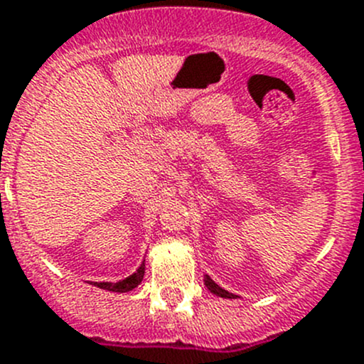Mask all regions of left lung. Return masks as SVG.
Returning <instances> with one entry per match:
<instances>
[{"instance_id":"left-lung-1","label":"left lung","mask_w":364,"mask_h":364,"mask_svg":"<svg viewBox=\"0 0 364 364\" xmlns=\"http://www.w3.org/2000/svg\"><path fill=\"white\" fill-rule=\"evenodd\" d=\"M204 285L209 289V291L213 292V294H216V296H220V297H229V299H236V297H237V296L230 294V292H227L225 289L218 287V285H216L215 282H213L211 278L208 277V274H205V277H204Z\"/></svg>"}]
</instances>
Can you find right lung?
<instances>
[{"label": "right lung", "instance_id": "1", "mask_svg": "<svg viewBox=\"0 0 364 364\" xmlns=\"http://www.w3.org/2000/svg\"><path fill=\"white\" fill-rule=\"evenodd\" d=\"M142 277H144V262L139 266V269L135 271L134 274H130V277L124 278V280L116 282V284H109V282H93V285H97V287H100V289H105V291L128 292V291H132V289H135L139 284H141Z\"/></svg>", "mask_w": 364, "mask_h": 364}]
</instances>
